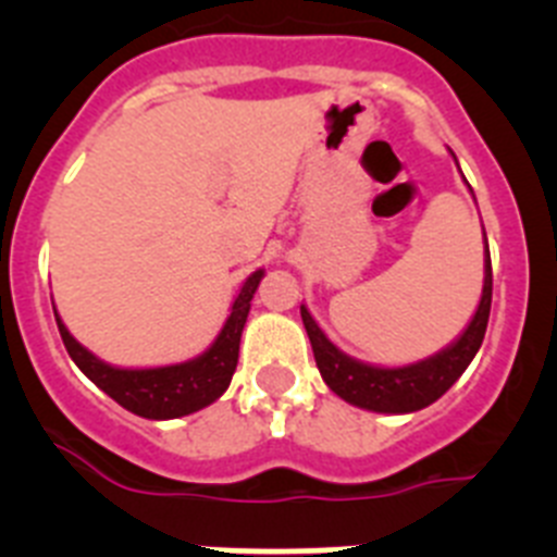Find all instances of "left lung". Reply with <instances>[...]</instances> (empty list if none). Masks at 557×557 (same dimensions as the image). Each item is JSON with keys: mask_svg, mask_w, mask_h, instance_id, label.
Wrapping results in <instances>:
<instances>
[{"mask_svg": "<svg viewBox=\"0 0 557 557\" xmlns=\"http://www.w3.org/2000/svg\"><path fill=\"white\" fill-rule=\"evenodd\" d=\"M491 289H494V275H491V256L488 243H485L482 298L466 332L449 348L437 351L435 357L421 359L416 366L405 368H376L351 359L321 332V326L312 321L307 307H301V318L304 326H307L309 343H312L318 371L339 398H346L348 405L373 412H416L444 396L460 379V373L469 368L474 354L480 351L485 329H488Z\"/></svg>", "mask_w": 557, "mask_h": 557, "instance_id": "left-lung-1", "label": "left lung"}]
</instances>
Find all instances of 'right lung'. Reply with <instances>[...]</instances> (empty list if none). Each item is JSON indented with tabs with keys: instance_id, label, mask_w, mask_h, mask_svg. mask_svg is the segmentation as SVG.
I'll list each match as a JSON object with an SVG mask.
<instances>
[{
	"instance_id": "add662e5",
	"label": "right lung",
	"mask_w": 557,
	"mask_h": 557,
	"mask_svg": "<svg viewBox=\"0 0 557 557\" xmlns=\"http://www.w3.org/2000/svg\"><path fill=\"white\" fill-rule=\"evenodd\" d=\"M262 270L248 275V282L243 284L239 295H236L234 307H231L228 321H225L223 332L211 343L209 351L200 357L181 362V366H164V368H141V371H131V368H113L106 366L102 359L83 348L63 321L58 318V332L63 337L69 357L75 359V366L95 382L100 391L122 405L125 410L136 412L141 418H181L189 412H198L209 407L211 401H218L231 385V376L236 371V359H239V337H243L245 321L250 312V298H253L256 287L262 282Z\"/></svg>"
}]
</instances>
